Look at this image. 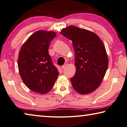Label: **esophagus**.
I'll return each mask as SVG.
<instances>
[{
  "mask_svg": "<svg viewBox=\"0 0 127 127\" xmlns=\"http://www.w3.org/2000/svg\"><path fill=\"white\" fill-rule=\"evenodd\" d=\"M66 67V64H64V65L62 66V69H65Z\"/></svg>",
  "mask_w": 127,
  "mask_h": 127,
  "instance_id": "esophagus-1",
  "label": "esophagus"
}]
</instances>
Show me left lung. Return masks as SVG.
<instances>
[{"mask_svg": "<svg viewBox=\"0 0 127 127\" xmlns=\"http://www.w3.org/2000/svg\"><path fill=\"white\" fill-rule=\"evenodd\" d=\"M60 33L72 41L76 71L70 78L75 91L82 95L94 92L100 86L108 67V57L100 38L89 30L69 26Z\"/></svg>", "mask_w": 127, "mask_h": 127, "instance_id": "left-lung-1", "label": "left lung"}]
</instances>
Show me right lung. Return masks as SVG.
<instances>
[{
  "label": "right lung",
  "mask_w": 127,
  "mask_h": 127,
  "mask_svg": "<svg viewBox=\"0 0 127 127\" xmlns=\"http://www.w3.org/2000/svg\"><path fill=\"white\" fill-rule=\"evenodd\" d=\"M57 33L39 30L22 45L19 52L18 67L20 76L30 90L40 94L52 89L59 72L53 65L48 49Z\"/></svg>",
  "instance_id": "obj_1"
}]
</instances>
